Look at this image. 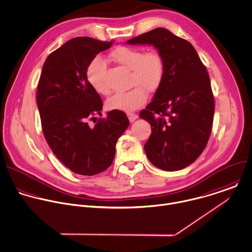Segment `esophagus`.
<instances>
[{
  "label": "esophagus",
  "instance_id": "34e87169",
  "mask_svg": "<svg viewBox=\"0 0 252 252\" xmlns=\"http://www.w3.org/2000/svg\"><path fill=\"white\" fill-rule=\"evenodd\" d=\"M127 116H128V119H129V121H130L131 123L134 122V121L138 118V115H137L136 113H132V112L127 113Z\"/></svg>",
  "mask_w": 252,
  "mask_h": 252
}]
</instances>
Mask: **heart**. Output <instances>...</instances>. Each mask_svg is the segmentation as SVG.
Returning a JSON list of instances; mask_svg holds the SVG:
<instances>
[{
  "instance_id": "b5f03b06",
  "label": "heart",
  "mask_w": 252,
  "mask_h": 252,
  "mask_svg": "<svg viewBox=\"0 0 252 252\" xmlns=\"http://www.w3.org/2000/svg\"><path fill=\"white\" fill-rule=\"evenodd\" d=\"M110 57L131 71L130 86L134 88L125 93L115 94L107 100L106 106L111 110L134 111L146 102L148 97L146 90L152 93L160 86L164 74L162 57L155 50L144 52L141 48L128 46L116 47L111 51ZM105 70V61L100 56L92 59L86 69L89 84L102 95L110 93L104 80Z\"/></svg>"
}]
</instances>
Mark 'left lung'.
I'll list each match as a JSON object with an SVG mask.
<instances>
[{
  "instance_id": "obj_1",
  "label": "left lung",
  "mask_w": 252,
  "mask_h": 252,
  "mask_svg": "<svg viewBox=\"0 0 252 252\" xmlns=\"http://www.w3.org/2000/svg\"><path fill=\"white\" fill-rule=\"evenodd\" d=\"M126 43L153 45L162 57V82L140 112L152 127L144 149L158 168L182 169L202 154L212 131L215 103L207 69L192 44L166 29L153 30Z\"/></svg>"
}]
</instances>
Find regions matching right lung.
<instances>
[{"label": "right lung", "mask_w": 252, "mask_h": 252, "mask_svg": "<svg viewBox=\"0 0 252 252\" xmlns=\"http://www.w3.org/2000/svg\"><path fill=\"white\" fill-rule=\"evenodd\" d=\"M112 43L73 38L47 57L41 71L36 102L44 137L58 159L77 174L94 175L107 169L116 142L130 124L120 110L107 112L94 126L89 124L100 115L103 103L89 84L86 69Z\"/></svg>", "instance_id": "obj_1"}]
</instances>
